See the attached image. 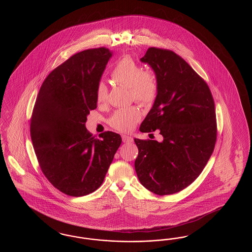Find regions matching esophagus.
Returning <instances> with one entry per match:
<instances>
[{
    "mask_svg": "<svg viewBox=\"0 0 252 252\" xmlns=\"http://www.w3.org/2000/svg\"><path fill=\"white\" fill-rule=\"evenodd\" d=\"M122 139L123 142H125V143H128V142L133 141V137L126 136V135H123Z\"/></svg>",
    "mask_w": 252,
    "mask_h": 252,
    "instance_id": "esophagus-1",
    "label": "esophagus"
}]
</instances>
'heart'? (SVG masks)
<instances>
[{
  "label": "heart",
  "instance_id": "heart-1",
  "mask_svg": "<svg viewBox=\"0 0 252 252\" xmlns=\"http://www.w3.org/2000/svg\"><path fill=\"white\" fill-rule=\"evenodd\" d=\"M111 78L115 84L128 87L130 99L141 106H150L157 98L158 81L155 75L146 71L130 56L123 57L111 72ZM108 97V89L103 82L96 87V99L99 104L104 103ZM141 115L137 107L130 106L116 110L108 119V124L114 129L128 132L140 120Z\"/></svg>",
  "mask_w": 252,
  "mask_h": 252
}]
</instances>
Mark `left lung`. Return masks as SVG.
<instances>
[{
    "label": "left lung",
    "mask_w": 252,
    "mask_h": 252,
    "mask_svg": "<svg viewBox=\"0 0 252 252\" xmlns=\"http://www.w3.org/2000/svg\"><path fill=\"white\" fill-rule=\"evenodd\" d=\"M140 61L153 67L158 94L139 130H159L161 142L135 138L137 177L163 196L183 190L212 156L217 137L214 100L205 80L173 51L151 47Z\"/></svg>",
    "instance_id": "8db88e82"
}]
</instances>
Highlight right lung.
Here are the masks:
<instances>
[{
  "instance_id": "add662e5",
  "label": "right lung",
  "mask_w": 252,
  "mask_h": 252,
  "mask_svg": "<svg viewBox=\"0 0 252 252\" xmlns=\"http://www.w3.org/2000/svg\"><path fill=\"white\" fill-rule=\"evenodd\" d=\"M111 56L105 47L72 55L46 77L33 108L31 136L38 165L68 196L98 189L122 142L117 133L96 137L85 126L87 115L97 108L96 87Z\"/></svg>"
}]
</instances>
